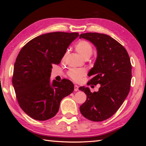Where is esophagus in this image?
Instances as JSON below:
<instances>
[{"instance_id":"34e87169","label":"esophagus","mask_w":146,"mask_h":146,"mask_svg":"<svg viewBox=\"0 0 146 146\" xmlns=\"http://www.w3.org/2000/svg\"><path fill=\"white\" fill-rule=\"evenodd\" d=\"M78 88H79V86L78 85H75L74 86V90H75V92H77L78 90Z\"/></svg>"}]
</instances>
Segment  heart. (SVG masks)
Masks as SVG:
<instances>
[{"label":"heart","instance_id":"b5f03b06","mask_svg":"<svg viewBox=\"0 0 146 146\" xmlns=\"http://www.w3.org/2000/svg\"><path fill=\"white\" fill-rule=\"evenodd\" d=\"M76 50L81 56L84 58H90L93 54V48L90 43L86 41H80L76 45ZM86 71L82 68H72L68 71V76L75 82H79Z\"/></svg>","mask_w":146,"mask_h":146}]
</instances>
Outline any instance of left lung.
<instances>
[{
    "label": "left lung",
    "instance_id": "obj_1",
    "mask_svg": "<svg viewBox=\"0 0 146 146\" xmlns=\"http://www.w3.org/2000/svg\"><path fill=\"white\" fill-rule=\"evenodd\" d=\"M88 40L97 48V57L88 76H94L87 84L100 85L97 92L80 86L86 100L80 107L86 119L100 122L111 117L120 107L130 91L132 66L127 51L115 39L104 34L83 33L80 39Z\"/></svg>",
    "mask_w": 146,
    "mask_h": 146
}]
</instances>
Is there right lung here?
<instances>
[{
	"label": "right lung",
	"instance_id": "1",
	"mask_svg": "<svg viewBox=\"0 0 146 146\" xmlns=\"http://www.w3.org/2000/svg\"><path fill=\"white\" fill-rule=\"evenodd\" d=\"M77 33L40 35L21 49L15 60L12 85L18 103L33 119L46 120L58 111L62 99L74 90L69 80L51 81L52 64H58Z\"/></svg>",
	"mask_w": 146,
	"mask_h": 146
}]
</instances>
